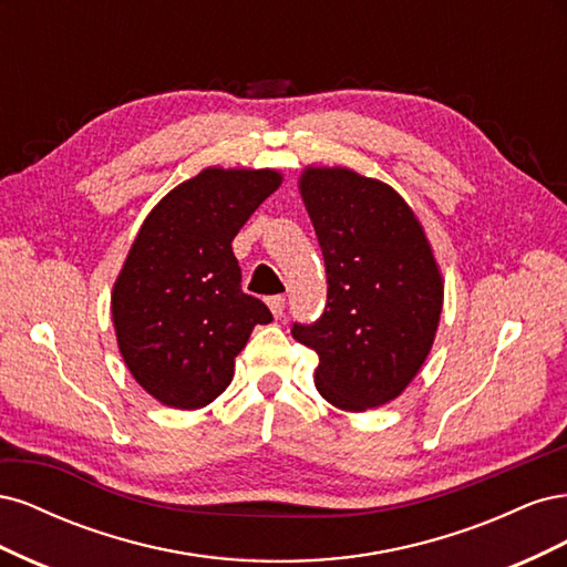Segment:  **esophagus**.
Returning a JSON list of instances; mask_svg holds the SVG:
<instances>
[{"label":"esophagus","instance_id":"esophagus-1","mask_svg":"<svg viewBox=\"0 0 567 567\" xmlns=\"http://www.w3.org/2000/svg\"><path fill=\"white\" fill-rule=\"evenodd\" d=\"M267 305H269V310H271L274 317H281L284 310H286V298L284 296H271L267 300Z\"/></svg>","mask_w":567,"mask_h":567}]
</instances>
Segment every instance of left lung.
<instances>
[{
	"mask_svg": "<svg viewBox=\"0 0 567 567\" xmlns=\"http://www.w3.org/2000/svg\"><path fill=\"white\" fill-rule=\"evenodd\" d=\"M326 267V307L290 333L317 350V388L333 406H381L433 348L442 279L416 215L383 182L346 167L300 179Z\"/></svg>",
	"mask_w": 567,
	"mask_h": 567,
	"instance_id": "8db88e82",
	"label": "left lung"
}]
</instances>
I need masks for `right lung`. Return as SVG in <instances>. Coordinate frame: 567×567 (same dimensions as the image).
Returning <instances> with one entry per match:
<instances>
[{
	"label": "right lung",
	"mask_w": 567,
	"mask_h": 567,
	"mask_svg": "<svg viewBox=\"0 0 567 567\" xmlns=\"http://www.w3.org/2000/svg\"><path fill=\"white\" fill-rule=\"evenodd\" d=\"M281 184L274 169H203L142 225L113 288L117 346L158 402L198 409L227 390L234 357L269 307L241 288L234 236Z\"/></svg>",
	"instance_id": "obj_1"
}]
</instances>
